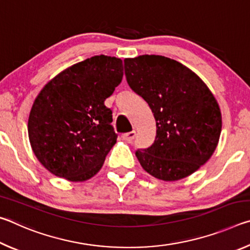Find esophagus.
<instances>
[{
    "label": "esophagus",
    "instance_id": "obj_1",
    "mask_svg": "<svg viewBox=\"0 0 250 250\" xmlns=\"http://www.w3.org/2000/svg\"><path fill=\"white\" fill-rule=\"evenodd\" d=\"M135 135H137V133H135V131H130V132H126V133H124L121 135V138L124 139L125 141H132L133 139L135 138Z\"/></svg>",
    "mask_w": 250,
    "mask_h": 250
}]
</instances>
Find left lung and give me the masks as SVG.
Masks as SVG:
<instances>
[{
  "mask_svg": "<svg viewBox=\"0 0 250 250\" xmlns=\"http://www.w3.org/2000/svg\"><path fill=\"white\" fill-rule=\"evenodd\" d=\"M129 86L153 112L156 137L135 155L159 180L191 175L209 160L222 131L221 109L205 83L181 62L160 55L125 59Z\"/></svg>",
  "mask_w": 250,
  "mask_h": 250,
  "instance_id": "8db88e82",
  "label": "left lung"
}]
</instances>
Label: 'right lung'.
Returning <instances> with one entry per match:
<instances>
[{
  "label": "right lung",
  "mask_w": 250,
  "mask_h": 250,
  "mask_svg": "<svg viewBox=\"0 0 250 250\" xmlns=\"http://www.w3.org/2000/svg\"><path fill=\"white\" fill-rule=\"evenodd\" d=\"M124 77L120 58L94 56L45 84L28 118L34 154L54 175L71 182L98 173L117 137L104 100Z\"/></svg>",
  "instance_id": "right-lung-1"
}]
</instances>
